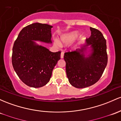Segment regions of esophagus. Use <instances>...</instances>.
I'll use <instances>...</instances> for the list:
<instances>
[{"mask_svg":"<svg viewBox=\"0 0 121 121\" xmlns=\"http://www.w3.org/2000/svg\"><path fill=\"white\" fill-rule=\"evenodd\" d=\"M64 58V52L61 53V58Z\"/></svg>","mask_w":121,"mask_h":121,"instance_id":"34e87169","label":"esophagus"}]
</instances>
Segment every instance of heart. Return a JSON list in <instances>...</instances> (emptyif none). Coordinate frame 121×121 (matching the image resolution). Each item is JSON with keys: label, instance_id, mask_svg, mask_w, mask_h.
I'll return each mask as SVG.
<instances>
[{"label": "heart", "instance_id": "b5f03b06", "mask_svg": "<svg viewBox=\"0 0 121 121\" xmlns=\"http://www.w3.org/2000/svg\"><path fill=\"white\" fill-rule=\"evenodd\" d=\"M79 35V32L77 31H71L63 34L60 37V42L58 41H54V45L57 47H61V45H68L73 43L78 38Z\"/></svg>", "mask_w": 121, "mask_h": 121}]
</instances>
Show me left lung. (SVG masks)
<instances>
[{
  "label": "left lung",
  "instance_id": "8db88e82",
  "mask_svg": "<svg viewBox=\"0 0 121 121\" xmlns=\"http://www.w3.org/2000/svg\"><path fill=\"white\" fill-rule=\"evenodd\" d=\"M91 35L81 49L64 53L66 73L69 82L76 88H83L96 83L107 65L106 41L102 33L90 27ZM90 53L85 56L87 49Z\"/></svg>",
  "mask_w": 121,
  "mask_h": 121
}]
</instances>
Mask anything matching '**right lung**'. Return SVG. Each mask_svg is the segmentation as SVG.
<instances>
[{
    "mask_svg": "<svg viewBox=\"0 0 121 121\" xmlns=\"http://www.w3.org/2000/svg\"><path fill=\"white\" fill-rule=\"evenodd\" d=\"M52 27L39 23L29 25L20 31L14 43L12 64L19 79L29 87L39 88L47 84L60 59L61 52H52L35 42L52 43Z\"/></svg>",
    "mask_w": 121,
    "mask_h": 121,
    "instance_id": "1",
    "label": "right lung"
}]
</instances>
